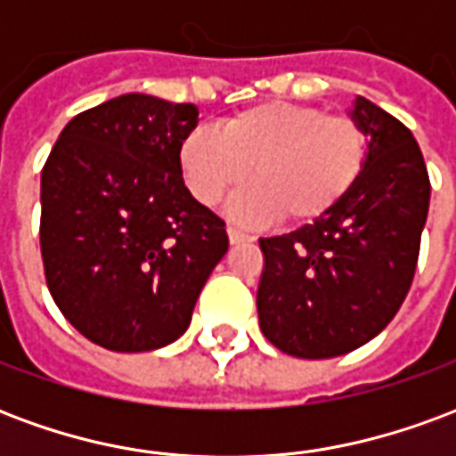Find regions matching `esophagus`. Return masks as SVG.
<instances>
[{
	"label": "esophagus",
	"mask_w": 456,
	"mask_h": 456,
	"mask_svg": "<svg viewBox=\"0 0 456 456\" xmlns=\"http://www.w3.org/2000/svg\"><path fill=\"white\" fill-rule=\"evenodd\" d=\"M227 234H229V241H232V244L254 241V237H251V234H247V232H241V229H237V227H227Z\"/></svg>",
	"instance_id": "1"
}]
</instances>
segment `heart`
I'll return each instance as SVG.
<instances>
[{
    "label": "heart",
    "mask_w": 456,
    "mask_h": 456,
    "mask_svg": "<svg viewBox=\"0 0 456 456\" xmlns=\"http://www.w3.org/2000/svg\"><path fill=\"white\" fill-rule=\"evenodd\" d=\"M369 160L366 131L342 114L296 102H264L222 121L219 131L192 129L180 143V168L202 205L229 202V217L266 224L283 217L303 227L327 217L362 178Z\"/></svg>",
    "instance_id": "obj_1"
}]
</instances>
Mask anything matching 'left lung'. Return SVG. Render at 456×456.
<instances>
[{
	"label": "left lung",
	"instance_id": "obj_1",
	"mask_svg": "<svg viewBox=\"0 0 456 456\" xmlns=\"http://www.w3.org/2000/svg\"><path fill=\"white\" fill-rule=\"evenodd\" d=\"M369 136L354 190L327 217L261 239V332L300 359H332L381 332L411 290L430 208V178L411 129L356 97L349 110Z\"/></svg>",
	"mask_w": 456,
	"mask_h": 456
}]
</instances>
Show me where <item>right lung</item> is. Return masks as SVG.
<instances>
[{
	"label": "right lung",
	"instance_id": "1",
	"mask_svg": "<svg viewBox=\"0 0 456 456\" xmlns=\"http://www.w3.org/2000/svg\"><path fill=\"white\" fill-rule=\"evenodd\" d=\"M195 104L129 93L65 124L41 173V256L70 325L112 352H151L190 325L227 254L224 222L183 183Z\"/></svg>",
	"mask_w": 456,
	"mask_h": 456
}]
</instances>
